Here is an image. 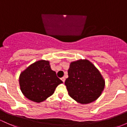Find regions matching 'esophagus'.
I'll use <instances>...</instances> for the list:
<instances>
[{"label": "esophagus", "mask_w": 127, "mask_h": 127, "mask_svg": "<svg viewBox=\"0 0 127 127\" xmlns=\"http://www.w3.org/2000/svg\"><path fill=\"white\" fill-rule=\"evenodd\" d=\"M61 80H62V81L63 82V83H64L65 79H65L64 77H62V78H61Z\"/></svg>", "instance_id": "34e87169"}]
</instances>
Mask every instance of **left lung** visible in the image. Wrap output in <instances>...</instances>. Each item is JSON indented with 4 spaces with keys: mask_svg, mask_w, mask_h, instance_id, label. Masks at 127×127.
Returning a JSON list of instances; mask_svg holds the SVG:
<instances>
[{
    "mask_svg": "<svg viewBox=\"0 0 127 127\" xmlns=\"http://www.w3.org/2000/svg\"><path fill=\"white\" fill-rule=\"evenodd\" d=\"M68 75L65 85L69 96L81 104L95 101L104 89L105 81L101 73L87 60L71 63Z\"/></svg>",
    "mask_w": 127,
    "mask_h": 127,
    "instance_id": "8db88e82",
    "label": "left lung"
}]
</instances>
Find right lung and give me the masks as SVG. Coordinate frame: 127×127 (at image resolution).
I'll use <instances>...</instances> for the list:
<instances>
[{
  "label": "right lung",
  "instance_id": "1",
  "mask_svg": "<svg viewBox=\"0 0 127 127\" xmlns=\"http://www.w3.org/2000/svg\"><path fill=\"white\" fill-rule=\"evenodd\" d=\"M19 83L26 97L40 102L51 96L63 81L51 69L48 61L40 60L30 65L21 73Z\"/></svg>",
  "mask_w": 127,
  "mask_h": 127
}]
</instances>
